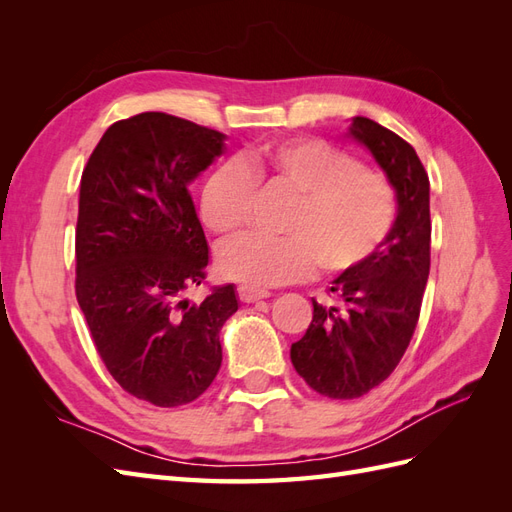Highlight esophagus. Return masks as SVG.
Listing matches in <instances>:
<instances>
[{
	"label": "esophagus",
	"instance_id": "esophagus-1",
	"mask_svg": "<svg viewBox=\"0 0 512 512\" xmlns=\"http://www.w3.org/2000/svg\"><path fill=\"white\" fill-rule=\"evenodd\" d=\"M237 294H239V299L243 303H254V301H260V299H267L271 292L262 290V288H254V286H239Z\"/></svg>",
	"mask_w": 512,
	"mask_h": 512
}]
</instances>
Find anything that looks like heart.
I'll return each mask as SVG.
<instances>
[{"mask_svg":"<svg viewBox=\"0 0 512 512\" xmlns=\"http://www.w3.org/2000/svg\"><path fill=\"white\" fill-rule=\"evenodd\" d=\"M258 188L297 198L282 224L286 237L245 235L220 250L222 273L250 286L303 282L318 265L329 275L350 273L378 254L397 222L391 181L318 138L271 143L211 170L200 190V220L218 235L241 230Z\"/></svg>","mask_w":512,"mask_h":512,"instance_id":"obj_1","label":"heart"}]
</instances>
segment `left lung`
I'll return each mask as SVG.
<instances>
[{"label": "left lung", "mask_w": 512, "mask_h": 512, "mask_svg": "<svg viewBox=\"0 0 512 512\" xmlns=\"http://www.w3.org/2000/svg\"><path fill=\"white\" fill-rule=\"evenodd\" d=\"M350 134L397 192V222L378 254L333 280V303H314L305 335L290 348L297 374L331 399H356L389 378L414 335L431 262L429 177L404 138L367 117Z\"/></svg>", "instance_id": "left-lung-1"}]
</instances>
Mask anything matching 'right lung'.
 <instances>
[{
	"mask_svg": "<svg viewBox=\"0 0 512 512\" xmlns=\"http://www.w3.org/2000/svg\"><path fill=\"white\" fill-rule=\"evenodd\" d=\"M222 149L218 130L141 113L104 132L81 177L76 301L108 374L160 408L209 389L222 365L220 329L239 307L232 284L185 299L209 262L188 185Z\"/></svg>",
	"mask_w": 512,
	"mask_h": 512,
	"instance_id": "obj_1",
	"label": "right lung"
}]
</instances>
